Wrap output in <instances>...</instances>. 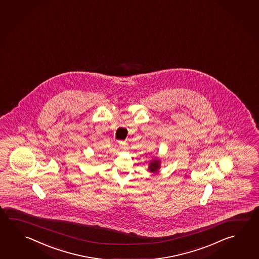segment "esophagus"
<instances>
[{"instance_id": "esophagus-1", "label": "esophagus", "mask_w": 259, "mask_h": 259, "mask_svg": "<svg viewBox=\"0 0 259 259\" xmlns=\"http://www.w3.org/2000/svg\"><path fill=\"white\" fill-rule=\"evenodd\" d=\"M119 145H120V147H121V148H123V149H125V147H126V145H127V144H126L125 142H123V141H121V142H119Z\"/></svg>"}]
</instances>
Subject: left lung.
Masks as SVG:
<instances>
[{"mask_svg":"<svg viewBox=\"0 0 259 259\" xmlns=\"http://www.w3.org/2000/svg\"><path fill=\"white\" fill-rule=\"evenodd\" d=\"M161 168V161L158 157H154L149 162L148 164V171L151 172H158L159 169Z\"/></svg>","mask_w":259,"mask_h":259,"instance_id":"8db88e82","label":"left lung"}]
</instances>
